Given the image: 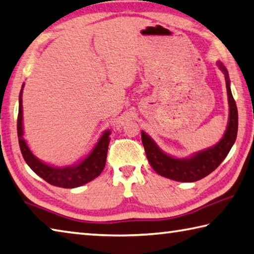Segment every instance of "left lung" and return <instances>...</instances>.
Listing matches in <instances>:
<instances>
[{"label": "left lung", "instance_id": "obj_1", "mask_svg": "<svg viewBox=\"0 0 254 254\" xmlns=\"http://www.w3.org/2000/svg\"><path fill=\"white\" fill-rule=\"evenodd\" d=\"M221 70L224 72L227 81V90L230 107V117L228 128L224 136L218 144L211 149L200 152L192 156L191 159L179 160L171 158L161 151L158 145L147 136L144 132H141L142 143L144 146L146 158L151 167L156 173L164 178L175 180L180 182H194L209 175L219 167L221 162L231 150L238 134V109L236 101L233 99L232 92L230 90V80L227 68L220 62L218 63Z\"/></svg>", "mask_w": 254, "mask_h": 254}]
</instances>
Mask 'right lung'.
Instances as JSON below:
<instances>
[{
  "label": "right lung",
  "instance_id": "obj_1",
  "mask_svg": "<svg viewBox=\"0 0 254 254\" xmlns=\"http://www.w3.org/2000/svg\"><path fill=\"white\" fill-rule=\"evenodd\" d=\"M24 85V84H23ZM22 90L18 98V115H17V137L18 144L27 165L48 183L60 188H76L83 186L92 180L98 178L103 171L107 162L108 149L110 143V131L104 132L102 137L99 140L91 154L81 163L70 168H53L48 164H44L32 154L29 146L26 145L25 140L23 139L22 127Z\"/></svg>",
  "mask_w": 254,
  "mask_h": 254
}]
</instances>
